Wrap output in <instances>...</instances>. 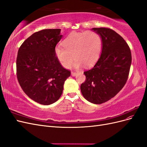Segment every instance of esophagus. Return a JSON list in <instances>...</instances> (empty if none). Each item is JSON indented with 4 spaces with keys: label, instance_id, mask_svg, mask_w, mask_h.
<instances>
[{
    "label": "esophagus",
    "instance_id": "esophagus-1",
    "mask_svg": "<svg viewBox=\"0 0 147 147\" xmlns=\"http://www.w3.org/2000/svg\"><path fill=\"white\" fill-rule=\"evenodd\" d=\"M77 72H71V74H72V76H75V75H77Z\"/></svg>",
    "mask_w": 147,
    "mask_h": 147
}]
</instances>
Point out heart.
<instances>
[{
	"instance_id": "obj_1",
	"label": "heart",
	"mask_w": 147,
	"mask_h": 147,
	"mask_svg": "<svg viewBox=\"0 0 147 147\" xmlns=\"http://www.w3.org/2000/svg\"><path fill=\"white\" fill-rule=\"evenodd\" d=\"M63 45L64 47L57 46L55 50L61 64L69 69L75 59L74 67L78 68L82 64L90 67L96 63L101 53L102 40L98 33L88 30L70 34L63 40Z\"/></svg>"
}]
</instances>
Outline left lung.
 I'll use <instances>...</instances> for the list:
<instances>
[{
	"instance_id": "left-lung-1",
	"label": "left lung",
	"mask_w": 147,
	"mask_h": 147,
	"mask_svg": "<svg viewBox=\"0 0 147 147\" xmlns=\"http://www.w3.org/2000/svg\"><path fill=\"white\" fill-rule=\"evenodd\" d=\"M92 30L102 38V53L95 65L84 72L86 80L80 89L87 100L100 104L113 98L125 85L132 56L127 43L115 31L107 28Z\"/></svg>"
}]
</instances>
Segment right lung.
<instances>
[{
    "instance_id": "right-lung-1",
    "label": "right lung",
    "mask_w": 147,
    "mask_h": 147,
    "mask_svg": "<svg viewBox=\"0 0 147 147\" xmlns=\"http://www.w3.org/2000/svg\"><path fill=\"white\" fill-rule=\"evenodd\" d=\"M60 29H43L34 33L22 43L16 58V76L29 98L42 105L59 99L70 70L64 69L55 55L63 35Z\"/></svg>"
}]
</instances>
